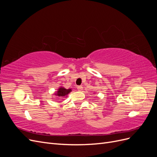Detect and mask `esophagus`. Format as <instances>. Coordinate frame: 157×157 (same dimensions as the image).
<instances>
[{
	"label": "esophagus",
	"instance_id": "34e87169",
	"mask_svg": "<svg viewBox=\"0 0 157 157\" xmlns=\"http://www.w3.org/2000/svg\"><path fill=\"white\" fill-rule=\"evenodd\" d=\"M77 88L78 90H79V91H80V90H82L83 89V87L82 86H78Z\"/></svg>",
	"mask_w": 157,
	"mask_h": 157
}]
</instances>
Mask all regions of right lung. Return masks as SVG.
Masks as SVG:
<instances>
[{
	"label": "right lung",
	"instance_id": "obj_1",
	"mask_svg": "<svg viewBox=\"0 0 157 157\" xmlns=\"http://www.w3.org/2000/svg\"><path fill=\"white\" fill-rule=\"evenodd\" d=\"M70 92H71V89H65L61 87L58 89V91L57 92V94H56V95H57L59 97H65Z\"/></svg>",
	"mask_w": 157,
	"mask_h": 157
}]
</instances>
